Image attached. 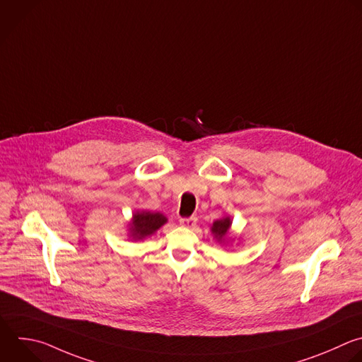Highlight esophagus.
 <instances>
[{"instance_id": "esophagus-1", "label": "esophagus", "mask_w": 362, "mask_h": 362, "mask_svg": "<svg viewBox=\"0 0 362 362\" xmlns=\"http://www.w3.org/2000/svg\"><path fill=\"white\" fill-rule=\"evenodd\" d=\"M182 226L185 227H193L197 223V217L196 216H190V217H183L179 220Z\"/></svg>"}]
</instances>
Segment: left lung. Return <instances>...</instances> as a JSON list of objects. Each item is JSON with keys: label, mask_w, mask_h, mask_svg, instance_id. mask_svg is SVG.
I'll list each match as a JSON object with an SVG mask.
<instances>
[{"label": "left lung", "mask_w": 362, "mask_h": 362, "mask_svg": "<svg viewBox=\"0 0 362 362\" xmlns=\"http://www.w3.org/2000/svg\"><path fill=\"white\" fill-rule=\"evenodd\" d=\"M230 226H231V220L230 217H223L220 220H216L211 226V233L214 234V237L217 238V242L220 243H224L226 240V235L230 230Z\"/></svg>", "instance_id": "8db88e82"}]
</instances>
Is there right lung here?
<instances>
[{
    "instance_id": "add662e5",
    "label": "right lung",
    "mask_w": 362,
    "mask_h": 362,
    "mask_svg": "<svg viewBox=\"0 0 362 362\" xmlns=\"http://www.w3.org/2000/svg\"><path fill=\"white\" fill-rule=\"evenodd\" d=\"M168 218L162 213L156 211H136L132 217V223L129 227L131 237L134 240H144L158 231Z\"/></svg>"
}]
</instances>
